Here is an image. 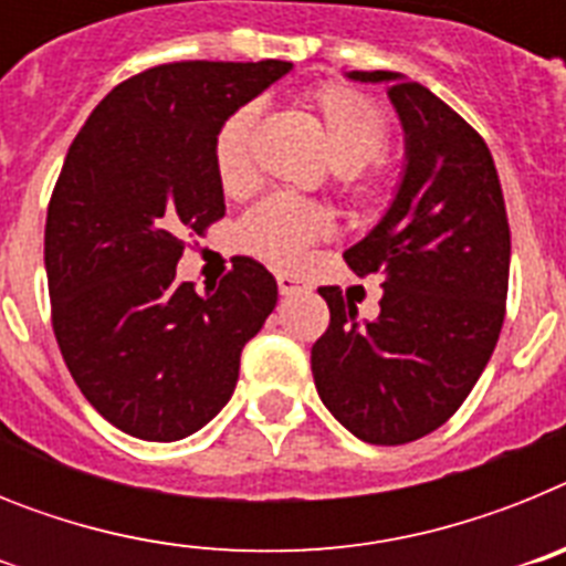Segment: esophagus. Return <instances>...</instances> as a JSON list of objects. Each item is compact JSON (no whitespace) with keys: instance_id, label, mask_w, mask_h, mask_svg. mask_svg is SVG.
I'll use <instances>...</instances> for the list:
<instances>
[{"instance_id":"1","label":"esophagus","mask_w":566,"mask_h":566,"mask_svg":"<svg viewBox=\"0 0 566 566\" xmlns=\"http://www.w3.org/2000/svg\"><path fill=\"white\" fill-rule=\"evenodd\" d=\"M277 289H280V294H303V292H308V283L306 280H300V277H294V274H286V272H280L277 274Z\"/></svg>"}]
</instances>
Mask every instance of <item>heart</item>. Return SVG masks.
<instances>
[{
	"label": "heart",
	"mask_w": 566,
	"mask_h": 566,
	"mask_svg": "<svg viewBox=\"0 0 566 566\" xmlns=\"http://www.w3.org/2000/svg\"><path fill=\"white\" fill-rule=\"evenodd\" d=\"M312 107L326 135V147L339 172H359L379 161L388 147V124L377 104L352 87L314 90ZM258 104H243L221 122L212 142V164L223 192H243L252 181V133ZM332 232L326 209L292 195H272L240 221L238 243L258 258L292 266L314 240Z\"/></svg>",
	"instance_id": "1"
}]
</instances>
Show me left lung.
Returning a JSON list of instances; mask_svg holds the SVG:
<instances>
[{
  "label": "left lung",
  "instance_id": "1",
  "mask_svg": "<svg viewBox=\"0 0 566 566\" xmlns=\"http://www.w3.org/2000/svg\"><path fill=\"white\" fill-rule=\"evenodd\" d=\"M345 78L385 84L405 133L397 192L345 263L382 286L379 314L359 319L323 286L332 323L312 348L317 394L363 442L405 444L457 413L482 377L504 323L510 227L482 135L428 87L394 70Z\"/></svg>",
  "mask_w": 566,
  "mask_h": 566
}]
</instances>
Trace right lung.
Here are the masks:
<instances>
[{
	"instance_id": "1",
	"label": "right lung",
	"mask_w": 566,
	"mask_h": 566,
	"mask_svg": "<svg viewBox=\"0 0 566 566\" xmlns=\"http://www.w3.org/2000/svg\"><path fill=\"white\" fill-rule=\"evenodd\" d=\"M292 62H172L109 90L70 144L48 207L53 332L87 402L118 431L175 442L232 399L243 345L277 306L252 258L178 283L184 232L223 218L214 133Z\"/></svg>"
}]
</instances>
